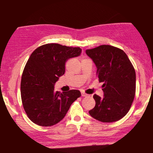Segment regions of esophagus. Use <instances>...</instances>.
<instances>
[{"label":"esophagus","mask_w":153,"mask_h":153,"mask_svg":"<svg viewBox=\"0 0 153 153\" xmlns=\"http://www.w3.org/2000/svg\"><path fill=\"white\" fill-rule=\"evenodd\" d=\"M82 97H87L88 94H86V93L84 92H82Z\"/></svg>","instance_id":"esophagus-1"}]
</instances>
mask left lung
<instances>
[{"instance_id":"8db88e82","label":"left lung","mask_w":153,"mask_h":153,"mask_svg":"<svg viewBox=\"0 0 153 153\" xmlns=\"http://www.w3.org/2000/svg\"><path fill=\"white\" fill-rule=\"evenodd\" d=\"M86 55L97 68V76L102 85L103 97L94 94L95 107L89 111L101 122L117 121L131 107L136 92V72L128 56L121 49L101 45L87 49Z\"/></svg>"}]
</instances>
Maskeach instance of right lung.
<instances>
[{
	"label": "right lung",
	"mask_w": 153,
	"mask_h": 153,
	"mask_svg": "<svg viewBox=\"0 0 153 153\" xmlns=\"http://www.w3.org/2000/svg\"><path fill=\"white\" fill-rule=\"evenodd\" d=\"M81 53L79 47L47 44L31 54L23 71L21 97L25 113L32 122L45 127L55 125L81 96L77 90L55 92V83L65 71L67 61Z\"/></svg>",
	"instance_id": "obj_1"
}]
</instances>
